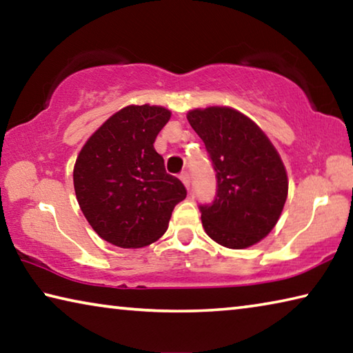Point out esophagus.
Masks as SVG:
<instances>
[{
  "instance_id": "34e87169",
  "label": "esophagus",
  "mask_w": 353,
  "mask_h": 353,
  "mask_svg": "<svg viewBox=\"0 0 353 353\" xmlns=\"http://www.w3.org/2000/svg\"><path fill=\"white\" fill-rule=\"evenodd\" d=\"M179 179H181V181L183 182V185L185 187H187L188 190H190V183H191V179H190V174L187 171H183V172H181V176H179Z\"/></svg>"
}]
</instances>
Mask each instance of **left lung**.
I'll return each instance as SVG.
<instances>
[{
  "mask_svg": "<svg viewBox=\"0 0 353 353\" xmlns=\"http://www.w3.org/2000/svg\"><path fill=\"white\" fill-rule=\"evenodd\" d=\"M216 172L212 204L199 205L202 225L229 249L259 243L274 229L288 196L282 159L252 119L230 107L188 112Z\"/></svg>",
  "mask_w": 353,
  "mask_h": 353,
  "instance_id": "1",
  "label": "left lung"
}]
</instances>
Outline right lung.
I'll return each instance as SVG.
<instances>
[{
  "instance_id": "add662e5",
  "label": "right lung",
  "mask_w": 353,
  "mask_h": 353,
  "mask_svg": "<svg viewBox=\"0 0 353 353\" xmlns=\"http://www.w3.org/2000/svg\"><path fill=\"white\" fill-rule=\"evenodd\" d=\"M170 117L159 105L124 107L87 140L76 159L73 182L83 216L103 240L118 248L157 241L187 196L154 149Z\"/></svg>"
}]
</instances>
